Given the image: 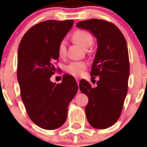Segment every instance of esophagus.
Returning a JSON list of instances; mask_svg holds the SVG:
<instances>
[{
	"instance_id": "34e87169",
	"label": "esophagus",
	"mask_w": 147,
	"mask_h": 147,
	"mask_svg": "<svg viewBox=\"0 0 147 147\" xmlns=\"http://www.w3.org/2000/svg\"><path fill=\"white\" fill-rule=\"evenodd\" d=\"M76 82H77L78 86H79V85H80V79H78V78H76Z\"/></svg>"
}]
</instances>
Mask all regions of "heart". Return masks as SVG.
Listing matches in <instances>:
<instances>
[{
    "mask_svg": "<svg viewBox=\"0 0 147 147\" xmlns=\"http://www.w3.org/2000/svg\"><path fill=\"white\" fill-rule=\"evenodd\" d=\"M74 40L80 44L82 47H89L93 42V37L89 32L84 30H77L73 34ZM58 54L60 57H63L66 54V42L62 40L58 45ZM86 65L83 62H73L66 67L65 70L68 74L74 76H79L82 74L83 71L85 69Z\"/></svg>",
    "mask_w": 147,
    "mask_h": 147,
    "instance_id": "b5f03b06",
    "label": "heart"
}]
</instances>
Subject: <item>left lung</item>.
<instances>
[{
	"label": "left lung",
	"mask_w": 147,
	"mask_h": 147,
	"mask_svg": "<svg viewBox=\"0 0 147 147\" xmlns=\"http://www.w3.org/2000/svg\"><path fill=\"white\" fill-rule=\"evenodd\" d=\"M76 26L89 30L97 39L90 76H99V80L96 88L81 80L80 89L88 97L85 113L90 124L106 129L120 117L127 93L129 62L127 42L119 28L106 20L90 19L79 22Z\"/></svg>",
	"instance_id": "1"
}]
</instances>
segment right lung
Segmentation results:
<instances>
[{"label":"right lung","instance_id":"add662e5","mask_svg":"<svg viewBox=\"0 0 147 147\" xmlns=\"http://www.w3.org/2000/svg\"><path fill=\"white\" fill-rule=\"evenodd\" d=\"M74 20H45L23 35L18 52L17 76L20 96L31 120L45 129L59 128L67 119V107L78 90L74 76L64 75L62 82L50 80L57 70L58 45Z\"/></svg>","mask_w":147,"mask_h":147}]
</instances>
